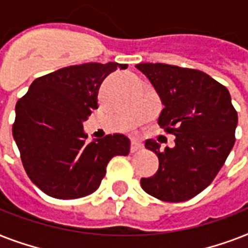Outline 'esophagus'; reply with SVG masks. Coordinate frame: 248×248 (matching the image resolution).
Returning <instances> with one entry per match:
<instances>
[{"mask_svg":"<svg viewBox=\"0 0 248 248\" xmlns=\"http://www.w3.org/2000/svg\"><path fill=\"white\" fill-rule=\"evenodd\" d=\"M143 144L138 141V140H131V153H135V152H139L143 149Z\"/></svg>","mask_w":248,"mask_h":248,"instance_id":"esophagus-1","label":"esophagus"}]
</instances>
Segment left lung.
<instances>
[{
  "mask_svg": "<svg viewBox=\"0 0 248 248\" xmlns=\"http://www.w3.org/2000/svg\"><path fill=\"white\" fill-rule=\"evenodd\" d=\"M165 108L158 124L176 136L175 147L161 152L155 140L145 148L158 157V171L141 177V188L165 202H184L215 179L235 141L237 110L225 86L203 72L162 63H141Z\"/></svg>",
  "mask_w": 248,
  "mask_h": 248,
  "instance_id": "left-lung-1",
  "label": "left lung"
}]
</instances>
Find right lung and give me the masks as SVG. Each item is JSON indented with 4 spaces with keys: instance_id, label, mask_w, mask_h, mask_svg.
Masks as SVG:
<instances>
[{
    "instance_id": "1",
    "label": "right lung",
    "mask_w": 248,
    "mask_h": 248,
    "mask_svg": "<svg viewBox=\"0 0 248 248\" xmlns=\"http://www.w3.org/2000/svg\"><path fill=\"white\" fill-rule=\"evenodd\" d=\"M126 64L71 65L36 78L15 107L13 136L29 179L47 196L76 200L99 188L114 155H127L122 134L87 143L83 122L97 109L105 77Z\"/></svg>"
}]
</instances>
